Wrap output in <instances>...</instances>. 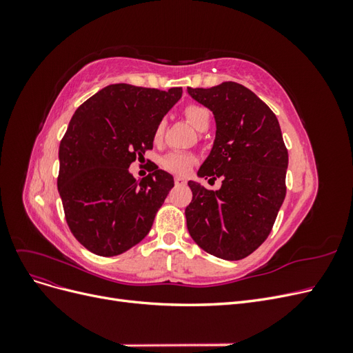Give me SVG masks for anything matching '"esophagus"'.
Wrapping results in <instances>:
<instances>
[{
    "instance_id": "1",
    "label": "esophagus",
    "mask_w": 353,
    "mask_h": 353,
    "mask_svg": "<svg viewBox=\"0 0 353 353\" xmlns=\"http://www.w3.org/2000/svg\"><path fill=\"white\" fill-rule=\"evenodd\" d=\"M175 184H178V185H184V184H187V178L181 176V175H176V176H175Z\"/></svg>"
}]
</instances>
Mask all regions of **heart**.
Instances as JSON below:
<instances>
[{
	"instance_id": "1",
	"label": "heart",
	"mask_w": 353,
	"mask_h": 353,
	"mask_svg": "<svg viewBox=\"0 0 353 353\" xmlns=\"http://www.w3.org/2000/svg\"><path fill=\"white\" fill-rule=\"evenodd\" d=\"M184 114L187 117V121L193 125L196 130L199 131H206L208 126L210 123V112L205 108V105L200 104H190L185 108ZM165 126L166 122L165 119H160L154 128L153 132V140L159 143L162 140L163 132H165ZM196 162V157L191 153H181V152H172L165 154L162 159H160V165L165 168L169 172L179 174V175H185L188 170L193 168Z\"/></svg>"
}]
</instances>
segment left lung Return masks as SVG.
I'll list each match as a JSON object with an SVG mask.
<instances>
[{"label": "left lung", "mask_w": 353, "mask_h": 353, "mask_svg": "<svg viewBox=\"0 0 353 353\" xmlns=\"http://www.w3.org/2000/svg\"><path fill=\"white\" fill-rule=\"evenodd\" d=\"M187 91L216 122L215 141L197 175L222 176L216 191L188 181L193 200L185 209L187 228L205 252L239 261L270 236L285 197L288 153L281 128L268 105L237 82Z\"/></svg>", "instance_id": "8db88e82"}]
</instances>
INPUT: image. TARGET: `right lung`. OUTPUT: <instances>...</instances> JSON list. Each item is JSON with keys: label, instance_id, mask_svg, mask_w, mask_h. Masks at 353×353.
I'll return each instance as SVG.
<instances>
[{"label": "right lung", "instance_id": "right-lung-1", "mask_svg": "<svg viewBox=\"0 0 353 353\" xmlns=\"http://www.w3.org/2000/svg\"><path fill=\"white\" fill-rule=\"evenodd\" d=\"M181 95L183 88L113 83L72 116L59 148L57 188L68 225L85 249L116 256L150 231L174 178L156 168L137 181L128 168L153 148L157 122Z\"/></svg>", "mask_w": 353, "mask_h": 353}]
</instances>
